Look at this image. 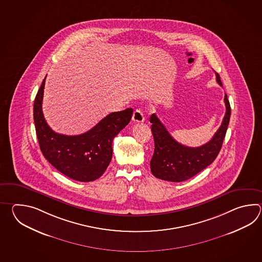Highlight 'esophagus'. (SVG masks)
Here are the masks:
<instances>
[{"instance_id":"obj_1","label":"esophagus","mask_w":262,"mask_h":262,"mask_svg":"<svg viewBox=\"0 0 262 262\" xmlns=\"http://www.w3.org/2000/svg\"><path fill=\"white\" fill-rule=\"evenodd\" d=\"M132 120L136 123H142V122H144V115L140 110H135L133 116H132Z\"/></svg>"}]
</instances>
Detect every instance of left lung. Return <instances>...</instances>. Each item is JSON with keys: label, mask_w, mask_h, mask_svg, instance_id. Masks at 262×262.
<instances>
[{"label": "left lung", "mask_w": 262, "mask_h": 262, "mask_svg": "<svg viewBox=\"0 0 262 262\" xmlns=\"http://www.w3.org/2000/svg\"><path fill=\"white\" fill-rule=\"evenodd\" d=\"M216 81L222 86L220 76L215 72ZM226 114L221 126L212 139L200 147H188L179 143L168 133L156 114L150 118L151 133L155 140V152L150 160V171L156 178L168 182H184L201 172L218 156L227 133L230 105L225 95Z\"/></svg>", "instance_id": "left-lung-1"}]
</instances>
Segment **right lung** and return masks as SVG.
<instances>
[{
    "mask_svg": "<svg viewBox=\"0 0 262 262\" xmlns=\"http://www.w3.org/2000/svg\"><path fill=\"white\" fill-rule=\"evenodd\" d=\"M44 78L34 103V121L40 149L57 170L78 182H92L106 171L112 158V141L128 124L133 110L112 112L86 133L67 136L55 133L42 112Z\"/></svg>",
    "mask_w": 262,
    "mask_h": 262,
    "instance_id": "obj_1",
    "label": "right lung"
}]
</instances>
